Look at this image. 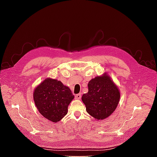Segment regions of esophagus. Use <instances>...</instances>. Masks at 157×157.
I'll list each match as a JSON object with an SVG mask.
<instances>
[{
	"instance_id": "obj_1",
	"label": "esophagus",
	"mask_w": 157,
	"mask_h": 157,
	"mask_svg": "<svg viewBox=\"0 0 157 157\" xmlns=\"http://www.w3.org/2000/svg\"><path fill=\"white\" fill-rule=\"evenodd\" d=\"M75 98L77 99H80L81 98V93H79L78 94H76L75 95Z\"/></svg>"
}]
</instances>
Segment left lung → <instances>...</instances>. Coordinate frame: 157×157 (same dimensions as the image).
<instances>
[{
  "instance_id": "1",
  "label": "left lung",
  "mask_w": 157,
  "mask_h": 157,
  "mask_svg": "<svg viewBox=\"0 0 157 157\" xmlns=\"http://www.w3.org/2000/svg\"><path fill=\"white\" fill-rule=\"evenodd\" d=\"M88 86V93L82 96L86 112L98 121L105 119L118 105L119 90L106 73L90 80Z\"/></svg>"
}]
</instances>
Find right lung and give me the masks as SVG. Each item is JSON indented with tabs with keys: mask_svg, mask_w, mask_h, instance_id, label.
Here are the masks:
<instances>
[{
	"mask_svg": "<svg viewBox=\"0 0 157 157\" xmlns=\"http://www.w3.org/2000/svg\"><path fill=\"white\" fill-rule=\"evenodd\" d=\"M33 99L41 115L57 122L67 115L68 105L74 96L69 88L61 81L47 78L35 88Z\"/></svg>",
	"mask_w": 157,
	"mask_h": 157,
	"instance_id": "add662e5",
	"label": "right lung"
}]
</instances>
